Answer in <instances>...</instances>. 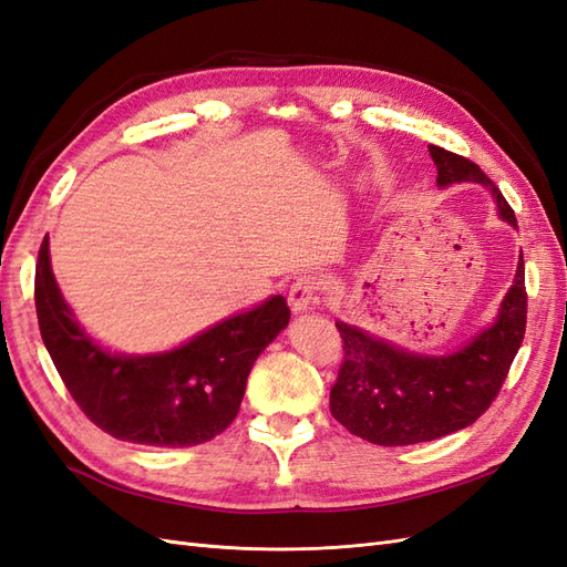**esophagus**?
I'll list each match as a JSON object with an SVG mask.
<instances>
[{"mask_svg":"<svg viewBox=\"0 0 567 567\" xmlns=\"http://www.w3.org/2000/svg\"><path fill=\"white\" fill-rule=\"evenodd\" d=\"M319 293V279L312 277V274H302L293 281L288 290V302L293 315H305L307 310H312V305L317 302Z\"/></svg>","mask_w":567,"mask_h":567,"instance_id":"obj_1","label":"esophagus"}]
</instances>
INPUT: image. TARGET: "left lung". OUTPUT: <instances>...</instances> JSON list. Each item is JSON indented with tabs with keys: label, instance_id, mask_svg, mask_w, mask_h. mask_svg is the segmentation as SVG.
I'll use <instances>...</instances> for the list:
<instances>
[{
	"label": "left lung",
	"instance_id": "left-lung-1",
	"mask_svg": "<svg viewBox=\"0 0 567 567\" xmlns=\"http://www.w3.org/2000/svg\"><path fill=\"white\" fill-rule=\"evenodd\" d=\"M427 151L437 167L440 188L463 182L485 186L499 219L518 229L511 205L483 169L440 146ZM525 315L520 252L516 277L492 323L452 352L421 354L359 326L336 321L346 357L331 390L333 419L352 435L381 447H402L461 431L480 419L506 381L525 336Z\"/></svg>",
	"mask_w": 567,
	"mask_h": 567
}]
</instances>
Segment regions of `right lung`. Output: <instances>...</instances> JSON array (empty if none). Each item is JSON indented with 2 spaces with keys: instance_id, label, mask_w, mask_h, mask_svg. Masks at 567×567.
Wrapping results in <instances>:
<instances>
[{
  "instance_id": "1",
  "label": "right lung",
  "mask_w": 567,
  "mask_h": 567,
  "mask_svg": "<svg viewBox=\"0 0 567 567\" xmlns=\"http://www.w3.org/2000/svg\"><path fill=\"white\" fill-rule=\"evenodd\" d=\"M44 348L80 409L109 435L151 447H194L236 419L255 359L290 319L269 296L163 352H113L87 333L51 271L49 236L35 269Z\"/></svg>"
}]
</instances>
